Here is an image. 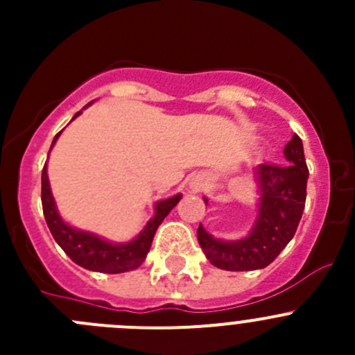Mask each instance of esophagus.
<instances>
[{
	"mask_svg": "<svg viewBox=\"0 0 355 355\" xmlns=\"http://www.w3.org/2000/svg\"><path fill=\"white\" fill-rule=\"evenodd\" d=\"M205 184H206V181L202 180V178H199V180L192 181V188H193V190H202V188H205Z\"/></svg>",
	"mask_w": 355,
	"mask_h": 355,
	"instance_id": "obj_1",
	"label": "esophagus"
}]
</instances>
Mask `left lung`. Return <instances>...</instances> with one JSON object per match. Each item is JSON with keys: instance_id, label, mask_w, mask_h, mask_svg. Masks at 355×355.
I'll return each instance as SVG.
<instances>
[{"instance_id": "8db88e82", "label": "left lung", "mask_w": 355, "mask_h": 355, "mask_svg": "<svg viewBox=\"0 0 355 355\" xmlns=\"http://www.w3.org/2000/svg\"><path fill=\"white\" fill-rule=\"evenodd\" d=\"M284 158V165L261 163L254 171L259 188V211L249 236L236 241L216 240L199 225L200 249L216 268L231 272L265 268L293 238L306 205L309 175L299 135H293L286 144Z\"/></svg>"}]
</instances>
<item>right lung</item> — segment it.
I'll list each match as a JSON object with an SVG mask.
<instances>
[{"label": "right lung", "mask_w": 355, "mask_h": 355, "mask_svg": "<svg viewBox=\"0 0 355 355\" xmlns=\"http://www.w3.org/2000/svg\"><path fill=\"white\" fill-rule=\"evenodd\" d=\"M80 114L81 112H78L72 119H76ZM60 133H56V137L53 139L51 147L55 146L56 139L60 137ZM46 165H48V163H46ZM46 165H44L42 168L44 218L48 222V227L49 231H51L56 243L64 249V252L67 254L72 261L76 263V265L83 266V268H87V270L103 272V274H121V272L139 268V266L146 261V256L147 252H149L150 243H153V238H155L158 225L162 224L163 218L171 213V209L174 208L181 199L180 193V196H174L171 197V199L156 202L155 216L147 222V225L144 227V231L139 236L135 238L133 241H128V243H112V241L103 240V238L96 236V234L92 233L71 227V225H67L62 220L58 211H56L55 199H53L51 188H49Z\"/></svg>", "instance_id": "right-lung-1"}]
</instances>
